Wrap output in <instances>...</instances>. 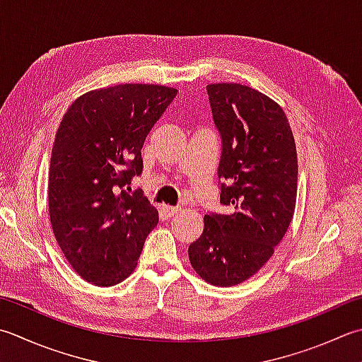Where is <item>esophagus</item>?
Returning a JSON list of instances; mask_svg holds the SVG:
<instances>
[{"label": "esophagus", "instance_id": "obj_1", "mask_svg": "<svg viewBox=\"0 0 362 362\" xmlns=\"http://www.w3.org/2000/svg\"><path fill=\"white\" fill-rule=\"evenodd\" d=\"M163 211H165L166 216L173 218V216H175L177 214H179L180 209L179 207H173V205H165V207H163Z\"/></svg>", "mask_w": 362, "mask_h": 362}]
</instances>
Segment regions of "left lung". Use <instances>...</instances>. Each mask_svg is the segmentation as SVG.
<instances>
[{
	"mask_svg": "<svg viewBox=\"0 0 362 362\" xmlns=\"http://www.w3.org/2000/svg\"><path fill=\"white\" fill-rule=\"evenodd\" d=\"M207 94L223 144L219 202L229 211L204 216L188 256L204 281L230 287L256 274L286 235L298 160L286 112L270 97L238 83L209 84Z\"/></svg>",
	"mask_w": 362,
	"mask_h": 362,
	"instance_id": "obj_1",
	"label": "left lung"
}]
</instances>
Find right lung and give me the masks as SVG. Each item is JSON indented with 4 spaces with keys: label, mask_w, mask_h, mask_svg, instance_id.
<instances>
[{
    "label": "right lung",
    "mask_w": 362,
    "mask_h": 362,
    "mask_svg": "<svg viewBox=\"0 0 362 362\" xmlns=\"http://www.w3.org/2000/svg\"><path fill=\"white\" fill-rule=\"evenodd\" d=\"M175 95L158 84H117L78 97L61 120L49 160V221L69 264L90 284L129 278L158 224L143 191L124 188L143 173L146 136Z\"/></svg>",
    "instance_id": "obj_1"
}]
</instances>
